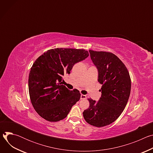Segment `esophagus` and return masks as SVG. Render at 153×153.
I'll return each instance as SVG.
<instances>
[{
  "label": "esophagus",
  "mask_w": 153,
  "mask_h": 153,
  "mask_svg": "<svg viewBox=\"0 0 153 153\" xmlns=\"http://www.w3.org/2000/svg\"><path fill=\"white\" fill-rule=\"evenodd\" d=\"M86 98V96L85 95H83V94L80 95V99H85Z\"/></svg>",
  "instance_id": "1"
}]
</instances>
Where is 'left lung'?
Returning <instances> with one entry per match:
<instances>
[{
	"label": "left lung",
	"mask_w": 153,
	"mask_h": 153,
	"mask_svg": "<svg viewBox=\"0 0 153 153\" xmlns=\"http://www.w3.org/2000/svg\"><path fill=\"white\" fill-rule=\"evenodd\" d=\"M98 70V82L102 85L101 97L96 102L88 99L90 106L83 112L85 121L102 127L114 122L127 104L131 92V79L124 63L115 54L89 50Z\"/></svg>",
	"instance_id": "1"
}]
</instances>
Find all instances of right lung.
Returning a JSON list of instances; mask_svg holds the SVG:
<instances>
[{"label": "right lung", "mask_w": 153, "mask_h": 153, "mask_svg": "<svg viewBox=\"0 0 153 153\" xmlns=\"http://www.w3.org/2000/svg\"><path fill=\"white\" fill-rule=\"evenodd\" d=\"M88 56L85 50L61 48L49 50L36 60L29 74L28 88L31 103L40 117L58 122L67 116L80 94L62 85V77Z\"/></svg>", "instance_id": "right-lung-1"}]
</instances>
